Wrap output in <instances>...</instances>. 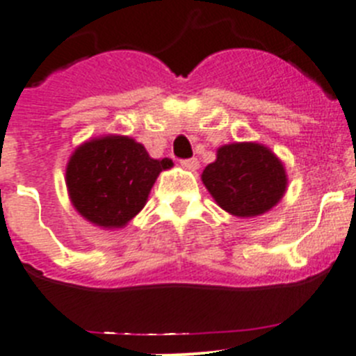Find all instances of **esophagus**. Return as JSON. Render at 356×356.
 <instances>
[{"label":"esophagus","mask_w":356,"mask_h":356,"mask_svg":"<svg viewBox=\"0 0 356 356\" xmlns=\"http://www.w3.org/2000/svg\"><path fill=\"white\" fill-rule=\"evenodd\" d=\"M181 165H182V168H186V170L195 172L200 163H198L197 158H190V159H181Z\"/></svg>","instance_id":"34e87169"}]
</instances>
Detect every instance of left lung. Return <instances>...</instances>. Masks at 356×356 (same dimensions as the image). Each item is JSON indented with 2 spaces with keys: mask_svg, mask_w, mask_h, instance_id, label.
Listing matches in <instances>:
<instances>
[{
  "mask_svg": "<svg viewBox=\"0 0 356 356\" xmlns=\"http://www.w3.org/2000/svg\"><path fill=\"white\" fill-rule=\"evenodd\" d=\"M202 181L218 206L234 216L270 211L286 191V170L270 149L259 143H230L218 150Z\"/></svg>",
  "mask_w": 356,
  "mask_h": 356,
  "instance_id": "1",
  "label": "left lung"
}]
</instances>
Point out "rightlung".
Returning <instances> with one entry per match:
<instances>
[{
    "label": "right lung",
    "mask_w": 356,
    "mask_h": 356,
    "mask_svg": "<svg viewBox=\"0 0 356 356\" xmlns=\"http://www.w3.org/2000/svg\"><path fill=\"white\" fill-rule=\"evenodd\" d=\"M170 159H152L127 136L85 143L67 165L70 200L81 216L99 227H124L142 211L159 172Z\"/></svg>",
    "instance_id": "1"
}]
</instances>
